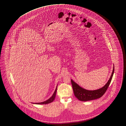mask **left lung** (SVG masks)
<instances>
[{
    "label": "left lung",
    "instance_id": "1",
    "mask_svg": "<svg viewBox=\"0 0 126 126\" xmlns=\"http://www.w3.org/2000/svg\"><path fill=\"white\" fill-rule=\"evenodd\" d=\"M114 66L113 68V72L111 75L110 79L103 87L100 88L97 90L95 91H88L80 87L78 84L73 82L71 79V83L72 84L73 91L74 95L76 98L81 101H87L90 100H92L95 99H98L100 98L104 95L106 92L109 85L110 84L113 74L114 73Z\"/></svg>",
    "mask_w": 126,
    "mask_h": 126
}]
</instances>
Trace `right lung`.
Here are the masks:
<instances>
[{
	"mask_svg": "<svg viewBox=\"0 0 126 126\" xmlns=\"http://www.w3.org/2000/svg\"><path fill=\"white\" fill-rule=\"evenodd\" d=\"M57 87H56V89H55V91L54 92L53 95H52V96L49 99L47 100V101H44V102H42V103H35V104H48V103H52V102L53 101V100H54V99L55 98V97L56 93V92H57Z\"/></svg>",
	"mask_w": 126,
	"mask_h": 126,
	"instance_id": "1",
	"label": "right lung"
}]
</instances>
